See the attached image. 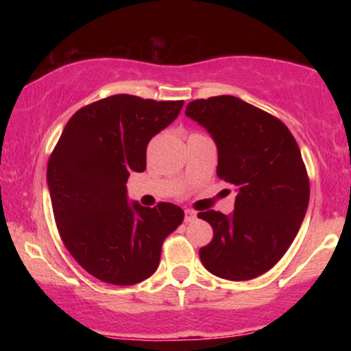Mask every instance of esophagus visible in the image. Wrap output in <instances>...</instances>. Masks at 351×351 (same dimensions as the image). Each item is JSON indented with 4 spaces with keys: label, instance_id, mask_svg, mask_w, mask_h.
I'll return each instance as SVG.
<instances>
[{
    "label": "esophagus",
    "instance_id": "obj_1",
    "mask_svg": "<svg viewBox=\"0 0 351 351\" xmlns=\"http://www.w3.org/2000/svg\"><path fill=\"white\" fill-rule=\"evenodd\" d=\"M195 218H197V212L192 210V209H186V210H184V221L190 223V221H193Z\"/></svg>",
    "mask_w": 351,
    "mask_h": 351
}]
</instances>
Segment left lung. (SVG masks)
<instances>
[{
  "label": "left lung",
  "instance_id": "left-lung-1",
  "mask_svg": "<svg viewBox=\"0 0 351 351\" xmlns=\"http://www.w3.org/2000/svg\"><path fill=\"white\" fill-rule=\"evenodd\" d=\"M186 114L215 141L219 180L239 190L230 215L198 213L213 229L199 258L226 280L265 274L288 251L308 209L310 180L300 148L280 119L239 97L197 99Z\"/></svg>",
  "mask_w": 351,
  "mask_h": 351
}]
</instances>
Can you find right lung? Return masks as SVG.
<instances>
[{
    "mask_svg": "<svg viewBox=\"0 0 351 351\" xmlns=\"http://www.w3.org/2000/svg\"><path fill=\"white\" fill-rule=\"evenodd\" d=\"M184 100L116 94L69 119L47 162V187L63 245L99 280L128 287L156 271L165 237L182 223L171 203L127 201L130 171L147 167V145Z\"/></svg>",
    "mask_w": 351,
    "mask_h": 351,
    "instance_id": "obj_1",
    "label": "right lung"
}]
</instances>
